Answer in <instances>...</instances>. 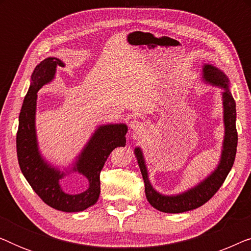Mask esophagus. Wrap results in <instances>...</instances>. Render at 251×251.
Instances as JSON below:
<instances>
[{
    "mask_svg": "<svg viewBox=\"0 0 251 251\" xmlns=\"http://www.w3.org/2000/svg\"><path fill=\"white\" fill-rule=\"evenodd\" d=\"M130 126L132 129V136L135 139L142 138V136H144L147 131V126L144 122H140L138 120H132L130 122Z\"/></svg>",
    "mask_w": 251,
    "mask_h": 251,
    "instance_id": "34e87169",
    "label": "esophagus"
}]
</instances>
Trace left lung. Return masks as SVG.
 Listing matches in <instances>:
<instances>
[{"mask_svg":"<svg viewBox=\"0 0 251 251\" xmlns=\"http://www.w3.org/2000/svg\"><path fill=\"white\" fill-rule=\"evenodd\" d=\"M202 81L212 87L222 89L223 101V121H224V139L222 144V152L217 167L194 186L178 194H162L153 187L150 180L146 161L140 147H136L133 153L138 162L139 169L145 183V194L147 201L153 208L167 214H180L190 211L204 204L214 197L219 190L231 171L234 163L238 133H236L235 121L236 109L234 98L229 91V78L224 72L211 64H203L202 66Z\"/></svg>","mask_w":251,"mask_h":251,"instance_id":"8db88e82","label":"left lung"}]
</instances>
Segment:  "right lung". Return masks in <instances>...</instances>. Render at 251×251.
Instances as JSON below:
<instances>
[{"mask_svg": "<svg viewBox=\"0 0 251 251\" xmlns=\"http://www.w3.org/2000/svg\"><path fill=\"white\" fill-rule=\"evenodd\" d=\"M65 63L56 57L41 61L30 76V85L24 99L17 132V155L20 170L35 193L48 205L65 212L83 211L98 201L100 194V171L111 152L126 146L128 126L125 123H107L97 126L73 163L64 168L53 166L41 153L37 140L35 118L37 92L56 77L57 67ZM77 172L88 180V188L78 195L66 194L61 179Z\"/></svg>", "mask_w": 251, "mask_h": 251, "instance_id": "right-lung-1", "label": "right lung"}]
</instances>
